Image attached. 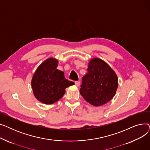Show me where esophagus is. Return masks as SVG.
<instances>
[{"label":"esophagus","mask_w":150,"mask_h":150,"mask_svg":"<svg viewBox=\"0 0 150 150\" xmlns=\"http://www.w3.org/2000/svg\"><path fill=\"white\" fill-rule=\"evenodd\" d=\"M75 84L76 86H77V87H79L80 85V81H76L75 83Z\"/></svg>","instance_id":"1"}]
</instances>
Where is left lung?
Here are the masks:
<instances>
[{
	"mask_svg": "<svg viewBox=\"0 0 150 150\" xmlns=\"http://www.w3.org/2000/svg\"><path fill=\"white\" fill-rule=\"evenodd\" d=\"M80 94L91 105L102 106L114 97L118 88V78L115 71L100 58L91 59L88 74L83 77Z\"/></svg>",
	"mask_w": 150,
	"mask_h": 150,
	"instance_id": "left-lung-1",
	"label": "left lung"
}]
</instances>
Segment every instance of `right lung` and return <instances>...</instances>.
<instances>
[{
  "label": "right lung",
  "mask_w": 150,
  "mask_h": 150,
  "mask_svg": "<svg viewBox=\"0 0 150 150\" xmlns=\"http://www.w3.org/2000/svg\"><path fill=\"white\" fill-rule=\"evenodd\" d=\"M58 60L51 57L38 66L31 84L36 98L45 105H52L61 99L66 88L75 83L66 79L64 73L57 69Z\"/></svg>",
  "instance_id": "add662e5"
}]
</instances>
